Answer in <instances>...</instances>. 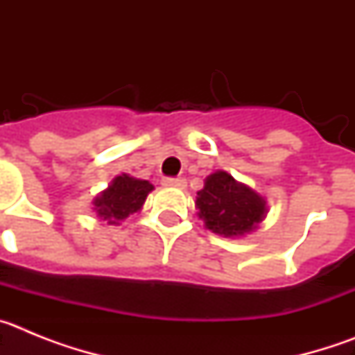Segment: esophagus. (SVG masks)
Masks as SVG:
<instances>
[{"label": "esophagus", "instance_id": "obj_1", "mask_svg": "<svg viewBox=\"0 0 355 355\" xmlns=\"http://www.w3.org/2000/svg\"><path fill=\"white\" fill-rule=\"evenodd\" d=\"M163 184H167V187L184 188L187 187V180H184V178H165V180H163Z\"/></svg>", "mask_w": 355, "mask_h": 355}]
</instances>
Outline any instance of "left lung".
<instances>
[{
    "label": "left lung",
    "instance_id": "8db88e82",
    "mask_svg": "<svg viewBox=\"0 0 355 355\" xmlns=\"http://www.w3.org/2000/svg\"><path fill=\"white\" fill-rule=\"evenodd\" d=\"M196 208L206 229L225 238L243 236L258 227L266 215V200L233 175L216 171L197 192Z\"/></svg>",
    "mask_w": 355,
    "mask_h": 355
}]
</instances>
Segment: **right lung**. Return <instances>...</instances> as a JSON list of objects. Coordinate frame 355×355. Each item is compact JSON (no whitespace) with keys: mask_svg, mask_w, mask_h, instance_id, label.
Listing matches in <instances>:
<instances>
[{"mask_svg":"<svg viewBox=\"0 0 355 355\" xmlns=\"http://www.w3.org/2000/svg\"><path fill=\"white\" fill-rule=\"evenodd\" d=\"M153 188L155 187L146 180H137L128 174L117 175L105 192L94 199V209L101 220L117 225L131 213L140 211Z\"/></svg>","mask_w":355,"mask_h":355,"instance_id":"1","label":"right lung"}]
</instances>
